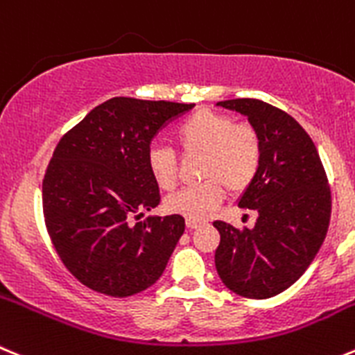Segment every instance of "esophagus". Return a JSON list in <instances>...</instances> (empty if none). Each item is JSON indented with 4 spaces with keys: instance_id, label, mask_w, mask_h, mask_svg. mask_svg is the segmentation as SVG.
<instances>
[{
    "instance_id": "obj_1",
    "label": "esophagus",
    "mask_w": 355,
    "mask_h": 355,
    "mask_svg": "<svg viewBox=\"0 0 355 355\" xmlns=\"http://www.w3.org/2000/svg\"><path fill=\"white\" fill-rule=\"evenodd\" d=\"M202 225H204V223L191 221V219H187V226H188V228H190V230H195V228H200Z\"/></svg>"
}]
</instances>
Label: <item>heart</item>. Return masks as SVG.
I'll return each instance as SVG.
<instances>
[{
    "label": "heart",
    "mask_w": 355,
    "mask_h": 355,
    "mask_svg": "<svg viewBox=\"0 0 355 355\" xmlns=\"http://www.w3.org/2000/svg\"><path fill=\"white\" fill-rule=\"evenodd\" d=\"M174 137L184 155L202 153L204 183L175 191L165 198V209L191 221H204L225 197V184L242 191L256 180L261 167L259 134L248 123H235L228 114L197 110L175 125ZM148 171L160 190H172L178 181V157L165 146H151Z\"/></svg>",
    "instance_id": "heart-1"
}]
</instances>
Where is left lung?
Instances as JSON below:
<instances>
[{"mask_svg":"<svg viewBox=\"0 0 355 355\" xmlns=\"http://www.w3.org/2000/svg\"><path fill=\"white\" fill-rule=\"evenodd\" d=\"M216 106L248 118L263 146L258 175L239 198V207L256 211L258 219L242 230L214 221L221 235L216 270L235 295L272 298L305 273L326 239L331 218L326 172L309 134L279 107L258 99Z\"/></svg>","mask_w":355,"mask_h":355,"instance_id":"obj_1","label":"left lung"}]
</instances>
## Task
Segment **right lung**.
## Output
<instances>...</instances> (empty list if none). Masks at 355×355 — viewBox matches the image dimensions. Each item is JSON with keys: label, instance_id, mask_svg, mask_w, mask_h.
Instances as JSON below:
<instances>
[{"label": "right lung", "instance_id": "right-lung-1", "mask_svg": "<svg viewBox=\"0 0 355 355\" xmlns=\"http://www.w3.org/2000/svg\"><path fill=\"white\" fill-rule=\"evenodd\" d=\"M193 106L113 97L59 141L43 180V214L57 254L83 286L125 298L164 273L184 218L132 219L160 204L146 164L151 139Z\"/></svg>", "mask_w": 355, "mask_h": 355}]
</instances>
